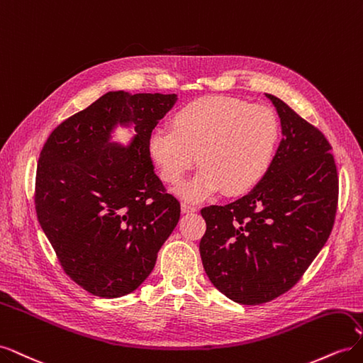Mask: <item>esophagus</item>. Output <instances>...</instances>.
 <instances>
[{"mask_svg": "<svg viewBox=\"0 0 363 363\" xmlns=\"http://www.w3.org/2000/svg\"><path fill=\"white\" fill-rule=\"evenodd\" d=\"M195 211H196V207H195L194 204L186 203V201L182 203V212H183V213H192V212H195Z\"/></svg>", "mask_w": 363, "mask_h": 363, "instance_id": "34e87169", "label": "esophagus"}]
</instances>
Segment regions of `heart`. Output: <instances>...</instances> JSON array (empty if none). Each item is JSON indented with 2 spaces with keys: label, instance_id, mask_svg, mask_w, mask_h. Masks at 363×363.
<instances>
[{
  "label": "heart",
  "instance_id": "heart-1",
  "mask_svg": "<svg viewBox=\"0 0 363 363\" xmlns=\"http://www.w3.org/2000/svg\"><path fill=\"white\" fill-rule=\"evenodd\" d=\"M280 139V118L271 107L208 95L182 106L171 118V130L152 131L148 155L171 186L184 180L199 156L201 171L180 194L200 201L219 189L239 195L256 188L271 168Z\"/></svg>",
  "mask_w": 363,
  "mask_h": 363
}]
</instances>
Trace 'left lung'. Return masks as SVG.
I'll use <instances>...</instances> for the list:
<instances>
[{
    "instance_id": "1",
    "label": "left lung",
    "mask_w": 363,
    "mask_h": 363,
    "mask_svg": "<svg viewBox=\"0 0 363 363\" xmlns=\"http://www.w3.org/2000/svg\"><path fill=\"white\" fill-rule=\"evenodd\" d=\"M267 96L283 133L269 171L242 199L201 208L204 271L240 304L268 303L289 291L327 242L337 208L332 145L280 98Z\"/></svg>"
}]
</instances>
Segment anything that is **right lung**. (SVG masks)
<instances>
[{
  "label": "right lung",
  "instance_id": "add662e5",
  "mask_svg": "<svg viewBox=\"0 0 363 363\" xmlns=\"http://www.w3.org/2000/svg\"><path fill=\"white\" fill-rule=\"evenodd\" d=\"M175 94L107 92L65 119L43 145L35 184L38 221L65 274L101 298L139 288L180 219V203L155 172L148 139ZM116 122L138 135L108 144Z\"/></svg>",
  "mask_w": 363,
  "mask_h": 363
}]
</instances>
